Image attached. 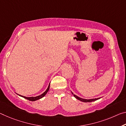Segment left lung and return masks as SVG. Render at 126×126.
<instances>
[{
	"label": "left lung",
	"instance_id": "left-lung-1",
	"mask_svg": "<svg viewBox=\"0 0 126 126\" xmlns=\"http://www.w3.org/2000/svg\"><path fill=\"white\" fill-rule=\"evenodd\" d=\"M72 94L74 96H75L76 98L77 99L79 100H80L81 101H82V102H85V103H87V102H92V101H95V100H98L99 99H100V97H99V98H96V99H82V98H81V97H79V96H77V95H76L75 94H73V93H72Z\"/></svg>",
	"mask_w": 126,
	"mask_h": 126
}]
</instances>
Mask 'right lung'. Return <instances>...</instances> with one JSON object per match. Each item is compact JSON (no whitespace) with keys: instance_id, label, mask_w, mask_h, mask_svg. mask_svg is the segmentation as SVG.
Here are the masks:
<instances>
[{"instance_id":"1","label":"right lung","mask_w":126,"mask_h":126,"mask_svg":"<svg viewBox=\"0 0 126 126\" xmlns=\"http://www.w3.org/2000/svg\"><path fill=\"white\" fill-rule=\"evenodd\" d=\"M49 88H50V83H49V85L48 86V87H47V90H46L44 92V93L43 94H42L41 95H39V96H36V97H26V96H24L20 95L19 94H18V95L19 96H20L23 97V98L29 100H30V101H36V100H39L40 99H41V98H42V97H43L46 94H47V92H48L49 90Z\"/></svg>"}]
</instances>
